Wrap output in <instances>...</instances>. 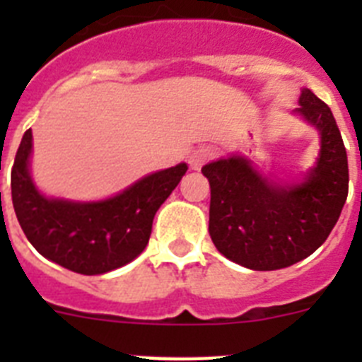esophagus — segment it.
Segmentation results:
<instances>
[{"mask_svg": "<svg viewBox=\"0 0 362 362\" xmlns=\"http://www.w3.org/2000/svg\"><path fill=\"white\" fill-rule=\"evenodd\" d=\"M214 158V152L210 148H199L190 156V166L194 170H199L204 163H209Z\"/></svg>", "mask_w": 362, "mask_h": 362, "instance_id": "esophagus-1", "label": "esophagus"}]
</instances>
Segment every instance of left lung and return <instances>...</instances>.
<instances>
[{"instance_id":"left-lung-1","label":"left lung","mask_w":362,"mask_h":362,"mask_svg":"<svg viewBox=\"0 0 362 362\" xmlns=\"http://www.w3.org/2000/svg\"><path fill=\"white\" fill-rule=\"evenodd\" d=\"M297 114L321 134L303 183L277 185L232 156L201 168L210 183L209 232L217 250L250 270H279L308 257L330 235L348 196V158L330 107L303 88Z\"/></svg>"}]
</instances>
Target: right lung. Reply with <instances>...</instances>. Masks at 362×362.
<instances>
[{
  "label": "right lung",
  "instance_id": "right-lung-1",
  "mask_svg": "<svg viewBox=\"0 0 362 362\" xmlns=\"http://www.w3.org/2000/svg\"><path fill=\"white\" fill-rule=\"evenodd\" d=\"M32 130L25 132L12 166V204L21 230L43 257L63 268L98 276L130 263L148 245L152 221L188 166L156 172L117 196L95 203L45 197L30 179Z\"/></svg>",
  "mask_w": 362,
  "mask_h": 362
}]
</instances>
